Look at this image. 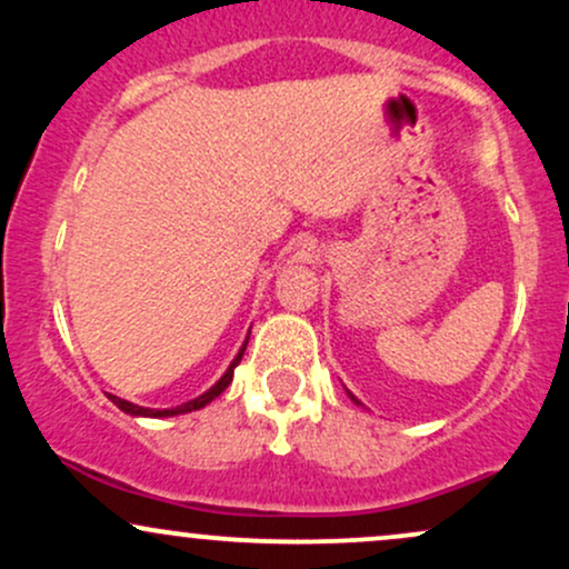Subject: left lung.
Masks as SVG:
<instances>
[{"instance_id":"left-lung-1","label":"left lung","mask_w":569,"mask_h":569,"mask_svg":"<svg viewBox=\"0 0 569 569\" xmlns=\"http://www.w3.org/2000/svg\"><path fill=\"white\" fill-rule=\"evenodd\" d=\"M348 396L352 398V403H358V407H361V401H358V398H356V396H352V393H350V390H348Z\"/></svg>"}]
</instances>
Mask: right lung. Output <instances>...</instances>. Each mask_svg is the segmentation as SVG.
Returning <instances> with one entry per match:
<instances>
[{"instance_id": "right-lung-1", "label": "right lung", "mask_w": 569, "mask_h": 569, "mask_svg": "<svg viewBox=\"0 0 569 569\" xmlns=\"http://www.w3.org/2000/svg\"><path fill=\"white\" fill-rule=\"evenodd\" d=\"M248 335H251V331H248ZM246 345H248V337H246L243 348L238 350V356H234L230 367H227L224 375H221L219 380L213 382L211 388L206 390V393H200L198 398H192V401L181 403V407H173V409H149V407H139V403H130V401H126V398H117V396H109V401H112L117 409H122V411H126V415H130V417H176V415H187V411H198V409H202V407H208V403H211L213 398H219L221 393H224L227 388H230L232 371H234V367H238V363H240V358H243Z\"/></svg>"}]
</instances>
